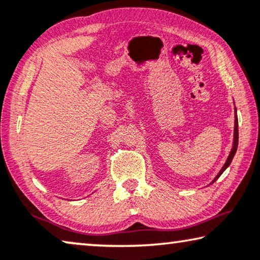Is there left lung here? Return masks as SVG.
<instances>
[{"instance_id": "obj_1", "label": "left lung", "mask_w": 260, "mask_h": 260, "mask_svg": "<svg viewBox=\"0 0 260 260\" xmlns=\"http://www.w3.org/2000/svg\"><path fill=\"white\" fill-rule=\"evenodd\" d=\"M235 118H236L235 119V134H233V146H232V149H231V152H230V155H229L226 161H225V164L223 165V168H221V170L218 172V175L216 177H214V179L212 180V183L216 182V180L220 177V175L223 174V172L229 168V165L231 164L233 157H235V155H236L237 148H238V117H237V115H235Z\"/></svg>"}]
</instances>
